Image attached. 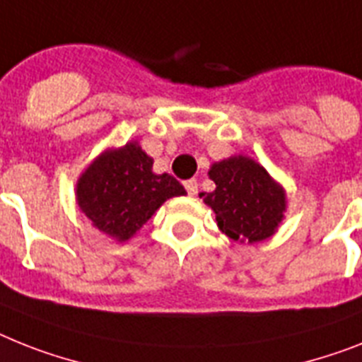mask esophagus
Returning a JSON list of instances; mask_svg holds the SVG:
<instances>
[{"label":"esophagus","mask_w":362,"mask_h":362,"mask_svg":"<svg viewBox=\"0 0 362 362\" xmlns=\"http://www.w3.org/2000/svg\"><path fill=\"white\" fill-rule=\"evenodd\" d=\"M185 188H187V192L190 196H196L198 194V181L196 179H188V181H185Z\"/></svg>","instance_id":"obj_1"}]
</instances>
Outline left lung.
Returning <instances> with one entry per match:
<instances>
[{"instance_id":"left-lung-1","label":"left lung","mask_w":362,"mask_h":362,"mask_svg":"<svg viewBox=\"0 0 362 362\" xmlns=\"http://www.w3.org/2000/svg\"><path fill=\"white\" fill-rule=\"evenodd\" d=\"M216 188L199 198L216 214L220 231L233 240H267L276 233L286 209L285 190L270 177L261 164L250 157L235 155L209 170Z\"/></svg>"}]
</instances>
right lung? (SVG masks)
I'll list each match as a JSON object with an SVG mask.
<instances>
[{
	"mask_svg": "<svg viewBox=\"0 0 362 362\" xmlns=\"http://www.w3.org/2000/svg\"><path fill=\"white\" fill-rule=\"evenodd\" d=\"M151 168L139 142L107 149L77 179V205L101 233L129 240L166 199L187 194L177 179Z\"/></svg>",
	"mask_w": 362,
	"mask_h": 362,
	"instance_id": "right-lung-1",
	"label": "right lung"
}]
</instances>
